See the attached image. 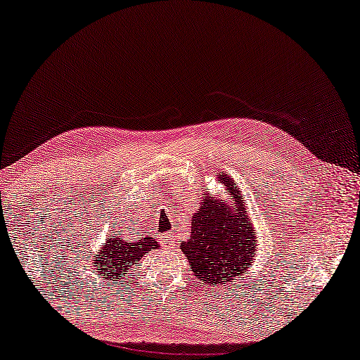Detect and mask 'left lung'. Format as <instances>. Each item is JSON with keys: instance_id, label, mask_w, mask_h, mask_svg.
I'll use <instances>...</instances> for the list:
<instances>
[{"instance_id": "left-lung-1", "label": "left lung", "mask_w": 360, "mask_h": 360, "mask_svg": "<svg viewBox=\"0 0 360 360\" xmlns=\"http://www.w3.org/2000/svg\"><path fill=\"white\" fill-rule=\"evenodd\" d=\"M217 179L225 185L228 198L212 199L204 194L193 215L191 236L180 240V249L194 276L204 285L219 288L250 268L257 234L238 184L223 172Z\"/></svg>"}]
</instances>
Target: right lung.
<instances>
[{
  "label": "right lung",
  "instance_id": "add662e5",
  "mask_svg": "<svg viewBox=\"0 0 360 360\" xmlns=\"http://www.w3.org/2000/svg\"><path fill=\"white\" fill-rule=\"evenodd\" d=\"M156 249H159V244L151 236H145L141 239H129L124 234L110 236L102 249L87 255V260L94 269H97V274L111 284V281L122 282L129 271L139 266L141 257Z\"/></svg>",
  "mask_w": 360,
  "mask_h": 360
}]
</instances>
